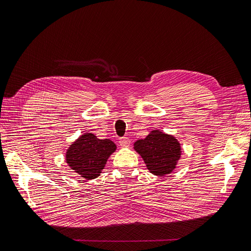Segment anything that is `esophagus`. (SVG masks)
<instances>
[{"mask_svg": "<svg viewBox=\"0 0 251 251\" xmlns=\"http://www.w3.org/2000/svg\"><path fill=\"white\" fill-rule=\"evenodd\" d=\"M131 144V140L128 139L127 137H121L119 139V146L123 147V148H126V147H130Z\"/></svg>", "mask_w": 251, "mask_h": 251, "instance_id": "34e87169", "label": "esophagus"}]
</instances>
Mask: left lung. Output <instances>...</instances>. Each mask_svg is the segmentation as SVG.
<instances>
[{
    "label": "left lung",
    "instance_id": "left-lung-1",
    "mask_svg": "<svg viewBox=\"0 0 251 251\" xmlns=\"http://www.w3.org/2000/svg\"><path fill=\"white\" fill-rule=\"evenodd\" d=\"M134 149L141 155L148 170L158 176L171 173L180 158L179 142L173 136L153 131L144 139L134 143Z\"/></svg>",
    "mask_w": 251,
    "mask_h": 251
}]
</instances>
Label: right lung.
Wrapping results in <instances>:
<instances>
[{"mask_svg":"<svg viewBox=\"0 0 251 251\" xmlns=\"http://www.w3.org/2000/svg\"><path fill=\"white\" fill-rule=\"evenodd\" d=\"M115 150V143L110 139H98L92 133H87L71 144L66 154V161L80 177L91 180L100 176Z\"/></svg>","mask_w":251,"mask_h":251,"instance_id":"1","label":"right lung"}]
</instances>
